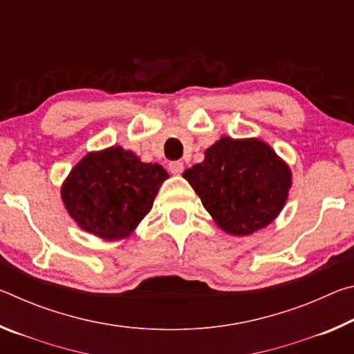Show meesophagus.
Returning <instances> with one entry per match:
<instances>
[{"mask_svg":"<svg viewBox=\"0 0 354 354\" xmlns=\"http://www.w3.org/2000/svg\"><path fill=\"white\" fill-rule=\"evenodd\" d=\"M169 170L173 173V175H181L184 171V164L179 162V160H175V162L169 164Z\"/></svg>","mask_w":354,"mask_h":354,"instance_id":"1","label":"esophagus"}]
</instances>
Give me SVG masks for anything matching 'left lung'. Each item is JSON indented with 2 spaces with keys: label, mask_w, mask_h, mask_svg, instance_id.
Wrapping results in <instances>:
<instances>
[{
  "label": "left lung",
  "mask_w": 354,
  "mask_h": 354,
  "mask_svg": "<svg viewBox=\"0 0 354 354\" xmlns=\"http://www.w3.org/2000/svg\"><path fill=\"white\" fill-rule=\"evenodd\" d=\"M183 176L220 230L239 237L270 225L292 187L289 165L256 137H221Z\"/></svg>",
  "instance_id": "obj_1"
}]
</instances>
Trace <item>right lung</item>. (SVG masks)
<instances>
[{"label": "right lung", "mask_w": 354, "mask_h": 354, "mask_svg": "<svg viewBox=\"0 0 354 354\" xmlns=\"http://www.w3.org/2000/svg\"><path fill=\"white\" fill-rule=\"evenodd\" d=\"M165 179L169 173L162 165L109 147L84 156L65 178L61 196L81 230L107 242L122 241L151 211Z\"/></svg>", "instance_id": "1"}]
</instances>
